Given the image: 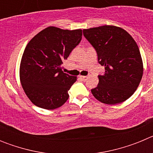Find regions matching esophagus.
<instances>
[{
	"label": "esophagus",
	"mask_w": 153,
	"mask_h": 153,
	"mask_svg": "<svg viewBox=\"0 0 153 153\" xmlns=\"http://www.w3.org/2000/svg\"><path fill=\"white\" fill-rule=\"evenodd\" d=\"M79 79H81L83 81H86L87 79V76H79Z\"/></svg>",
	"instance_id": "obj_1"
}]
</instances>
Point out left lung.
<instances>
[{
	"label": "left lung",
	"mask_w": 153,
	"mask_h": 153,
	"mask_svg": "<svg viewBox=\"0 0 153 153\" xmlns=\"http://www.w3.org/2000/svg\"><path fill=\"white\" fill-rule=\"evenodd\" d=\"M83 35L97 51L105 73L92 94L102 103L123 102L134 93L143 74V63L137 44L120 27L104 25L83 30Z\"/></svg>",
	"instance_id": "left-lung-1"
}]
</instances>
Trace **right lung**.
I'll list each match as a JSON object with an SVG mask.
<instances>
[{"instance_id": "obj_1", "label": "right lung", "mask_w": 153, "mask_h": 153, "mask_svg": "<svg viewBox=\"0 0 153 153\" xmlns=\"http://www.w3.org/2000/svg\"><path fill=\"white\" fill-rule=\"evenodd\" d=\"M82 30L48 27L31 39L20 64V80L35 106L45 109L60 107L77 77L63 73L62 64L82 38Z\"/></svg>"}]
</instances>
